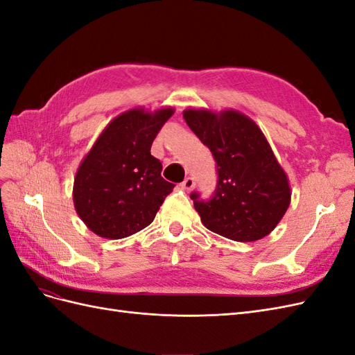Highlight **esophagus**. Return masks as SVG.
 Instances as JSON below:
<instances>
[{
    "label": "esophagus",
    "instance_id": "esophagus-1",
    "mask_svg": "<svg viewBox=\"0 0 355 355\" xmlns=\"http://www.w3.org/2000/svg\"><path fill=\"white\" fill-rule=\"evenodd\" d=\"M182 188H184L185 191H192L196 188V179L194 178H187L184 182H182Z\"/></svg>",
    "mask_w": 355,
    "mask_h": 355
}]
</instances>
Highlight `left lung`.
I'll return each mask as SVG.
<instances>
[{
  "label": "left lung",
  "mask_w": 355,
  "mask_h": 355,
  "mask_svg": "<svg viewBox=\"0 0 355 355\" xmlns=\"http://www.w3.org/2000/svg\"><path fill=\"white\" fill-rule=\"evenodd\" d=\"M184 118L206 145L218 168L210 200H191L207 230L234 241H256L270 234L290 204L287 175L262 130L247 115L227 110H187Z\"/></svg>",
  "instance_id": "1"
}]
</instances>
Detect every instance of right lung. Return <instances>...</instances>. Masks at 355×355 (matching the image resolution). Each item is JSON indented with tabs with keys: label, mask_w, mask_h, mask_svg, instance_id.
I'll return each instance as SVG.
<instances>
[{
	"label": "right lung",
	"mask_w": 355,
	"mask_h": 355,
	"mask_svg": "<svg viewBox=\"0 0 355 355\" xmlns=\"http://www.w3.org/2000/svg\"><path fill=\"white\" fill-rule=\"evenodd\" d=\"M173 108H135L115 116L73 179V206L99 237L120 240L146 228L175 185L161 176L151 145Z\"/></svg>",
	"instance_id": "1"
}]
</instances>
